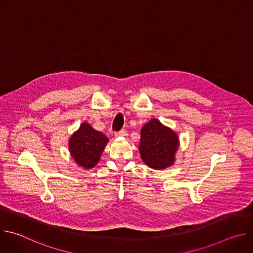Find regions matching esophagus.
Instances as JSON below:
<instances>
[{"label": "esophagus", "mask_w": 253, "mask_h": 253, "mask_svg": "<svg viewBox=\"0 0 253 253\" xmlns=\"http://www.w3.org/2000/svg\"><path fill=\"white\" fill-rule=\"evenodd\" d=\"M126 135H127V133H126V131H125V130H121V131H119V132L115 133V137H117V138L125 137Z\"/></svg>", "instance_id": "esophagus-1"}]
</instances>
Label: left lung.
Masks as SVG:
<instances>
[{
    "label": "left lung",
    "mask_w": 253,
    "mask_h": 253,
    "mask_svg": "<svg viewBox=\"0 0 253 253\" xmlns=\"http://www.w3.org/2000/svg\"><path fill=\"white\" fill-rule=\"evenodd\" d=\"M139 152L143 162L154 170H163L175 162L179 137L171 128L152 118L141 128Z\"/></svg>",
    "instance_id": "obj_1"
}]
</instances>
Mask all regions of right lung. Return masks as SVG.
<instances>
[{
	"label": "right lung",
	"mask_w": 253,
	"mask_h": 253,
	"mask_svg": "<svg viewBox=\"0 0 253 253\" xmlns=\"http://www.w3.org/2000/svg\"><path fill=\"white\" fill-rule=\"evenodd\" d=\"M108 142L109 139L103 133L83 122L69 138V151L79 167L91 169L99 162Z\"/></svg>",
	"instance_id": "right-lung-1"
}]
</instances>
